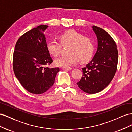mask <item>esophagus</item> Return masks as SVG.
Segmentation results:
<instances>
[{
    "mask_svg": "<svg viewBox=\"0 0 132 132\" xmlns=\"http://www.w3.org/2000/svg\"><path fill=\"white\" fill-rule=\"evenodd\" d=\"M62 69L63 70H71V69H72V68H71V67H70V68H66V67H63Z\"/></svg>",
    "mask_w": 132,
    "mask_h": 132,
    "instance_id": "esophagus-1",
    "label": "esophagus"
}]
</instances>
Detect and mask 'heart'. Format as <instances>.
Returning a JSON list of instances; mask_svg holds the SVG:
<instances>
[{
	"mask_svg": "<svg viewBox=\"0 0 132 132\" xmlns=\"http://www.w3.org/2000/svg\"><path fill=\"white\" fill-rule=\"evenodd\" d=\"M63 45H70L68 55L62 56L55 60V64L58 67L70 68L80 61L86 62L93 56L95 46L93 41L88 37H84L75 30H69L60 36ZM47 49L54 56H59L61 49V44L53 39L47 43Z\"/></svg>",
	"mask_w": 132,
	"mask_h": 132,
	"instance_id": "obj_1",
	"label": "heart"
}]
</instances>
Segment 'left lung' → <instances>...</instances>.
Returning <instances> with one entry per match:
<instances>
[{"label":"left lung","mask_w":132,"mask_h":132,"mask_svg":"<svg viewBox=\"0 0 132 132\" xmlns=\"http://www.w3.org/2000/svg\"><path fill=\"white\" fill-rule=\"evenodd\" d=\"M97 39V50L93 59L82 68L83 76L77 83L83 91L93 94L102 91L113 78L118 53L114 40L104 30L92 26Z\"/></svg>","instance_id":"8db88e82"}]
</instances>
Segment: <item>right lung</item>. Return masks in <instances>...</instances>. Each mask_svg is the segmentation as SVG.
I'll return each mask as SVG.
<instances>
[{"label": "right lung", "instance_id": "obj_1", "mask_svg": "<svg viewBox=\"0 0 132 132\" xmlns=\"http://www.w3.org/2000/svg\"><path fill=\"white\" fill-rule=\"evenodd\" d=\"M47 25H41L21 36L13 55V70L21 85L29 92L41 94L54 85L60 69L45 66L52 62L44 31Z\"/></svg>", "mask_w": 132, "mask_h": 132}]
</instances>
